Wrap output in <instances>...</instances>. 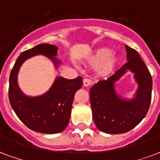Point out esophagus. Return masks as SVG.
<instances>
[{
	"label": "esophagus",
	"instance_id": "esophagus-1",
	"mask_svg": "<svg viewBox=\"0 0 160 160\" xmlns=\"http://www.w3.org/2000/svg\"><path fill=\"white\" fill-rule=\"evenodd\" d=\"M92 84L91 80H89L88 78H84L83 79V86L84 87H88Z\"/></svg>",
	"mask_w": 160,
	"mask_h": 160
}]
</instances>
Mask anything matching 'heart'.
Returning a JSON list of instances; mask_svg holds the SVG:
<instances>
[{"mask_svg": "<svg viewBox=\"0 0 160 160\" xmlns=\"http://www.w3.org/2000/svg\"><path fill=\"white\" fill-rule=\"evenodd\" d=\"M119 56L112 52L108 48H99L92 51L87 58V62L95 67L94 70L98 76L108 77L111 75L117 68Z\"/></svg>", "mask_w": 160, "mask_h": 160, "instance_id": "obj_1", "label": "heart"}]
</instances>
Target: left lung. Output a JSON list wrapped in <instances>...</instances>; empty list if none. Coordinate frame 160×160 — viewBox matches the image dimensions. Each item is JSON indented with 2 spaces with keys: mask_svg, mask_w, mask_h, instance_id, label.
<instances>
[{
  "mask_svg": "<svg viewBox=\"0 0 160 160\" xmlns=\"http://www.w3.org/2000/svg\"><path fill=\"white\" fill-rule=\"evenodd\" d=\"M128 62L106 80H101L90 89L92 118L103 133L118 134L136 127L146 116L151 102L153 81L148 69L138 52L125 45ZM127 71L134 73L138 89L134 98L124 99L117 93L115 82Z\"/></svg>",
  "mask_w": 160,
  "mask_h": 160,
  "instance_id": "8db88e82",
  "label": "left lung"
}]
</instances>
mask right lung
<instances>
[{
	"label": "right lung",
	"mask_w": 160,
	"mask_h": 160,
	"mask_svg": "<svg viewBox=\"0 0 160 160\" xmlns=\"http://www.w3.org/2000/svg\"><path fill=\"white\" fill-rule=\"evenodd\" d=\"M58 48L51 44H39L32 49L21 53L12 68L9 78V100L11 106L20 120L27 128L43 133H58L62 132L68 124L72 105L76 92L82 88V78L78 77L67 79L56 78L47 92L40 96H27L20 89L17 77L25 61L37 55L48 58L56 69L61 65L58 55Z\"/></svg>",
	"instance_id": "obj_1"
}]
</instances>
